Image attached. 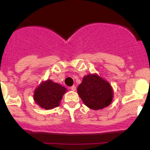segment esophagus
<instances>
[{
  "mask_svg": "<svg viewBox=\"0 0 150 150\" xmlns=\"http://www.w3.org/2000/svg\"><path fill=\"white\" fill-rule=\"evenodd\" d=\"M70 89H71V90H73V91H75V90H76V87H75V85L72 86V87H70Z\"/></svg>",
  "mask_w": 150,
  "mask_h": 150,
  "instance_id": "obj_1",
  "label": "esophagus"
}]
</instances>
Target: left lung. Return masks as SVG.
Wrapping results in <instances>:
<instances>
[{
    "instance_id": "obj_1",
    "label": "left lung",
    "mask_w": 150,
    "mask_h": 150,
    "mask_svg": "<svg viewBox=\"0 0 150 150\" xmlns=\"http://www.w3.org/2000/svg\"><path fill=\"white\" fill-rule=\"evenodd\" d=\"M77 89L84 104L94 110L108 106L113 97L111 85L96 73L85 75Z\"/></svg>"
}]
</instances>
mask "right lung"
I'll use <instances>...</instances> for the list:
<instances>
[{
	"label": "right lung",
	"mask_w": 150,
	"mask_h": 150,
	"mask_svg": "<svg viewBox=\"0 0 150 150\" xmlns=\"http://www.w3.org/2000/svg\"><path fill=\"white\" fill-rule=\"evenodd\" d=\"M67 89L51 80L43 82L34 92V100L40 107L52 109L60 105Z\"/></svg>",
	"instance_id": "obj_1"
}]
</instances>
